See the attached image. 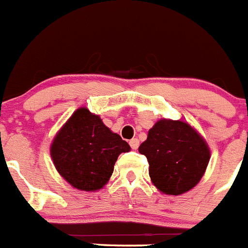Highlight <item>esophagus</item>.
Returning a JSON list of instances; mask_svg holds the SVG:
<instances>
[{"instance_id":"34e87169","label":"esophagus","mask_w":248,"mask_h":248,"mask_svg":"<svg viewBox=\"0 0 248 248\" xmlns=\"http://www.w3.org/2000/svg\"><path fill=\"white\" fill-rule=\"evenodd\" d=\"M130 146H131V148H132V150H137V148H139V146H140V141L137 139H132L130 141Z\"/></svg>"}]
</instances>
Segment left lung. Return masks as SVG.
<instances>
[{
  "mask_svg": "<svg viewBox=\"0 0 248 248\" xmlns=\"http://www.w3.org/2000/svg\"><path fill=\"white\" fill-rule=\"evenodd\" d=\"M139 152L147 157L152 184L161 193L178 196L201 181L210 162L206 140L188 122L161 118L150 128Z\"/></svg>",
  "mask_w": 248,
  "mask_h": 248,
  "instance_id": "left-lung-1",
  "label": "left lung"
}]
</instances>
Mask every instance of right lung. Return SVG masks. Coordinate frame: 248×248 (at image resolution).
I'll use <instances>...</instances> for the list:
<instances>
[{
    "instance_id": "right-lung-1",
    "label": "right lung",
    "mask_w": 248,
    "mask_h": 248,
    "mask_svg": "<svg viewBox=\"0 0 248 248\" xmlns=\"http://www.w3.org/2000/svg\"><path fill=\"white\" fill-rule=\"evenodd\" d=\"M130 150L100 116L79 107L56 133L49 154L57 172L73 188L94 192L107 185L118 156Z\"/></svg>"
}]
</instances>
